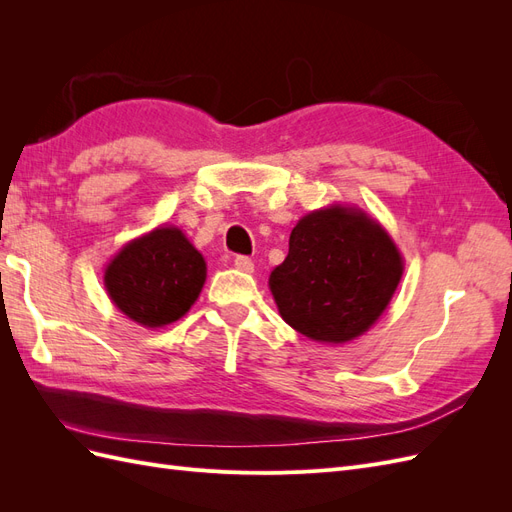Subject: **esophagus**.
Wrapping results in <instances>:
<instances>
[{
	"instance_id": "esophagus-1",
	"label": "esophagus",
	"mask_w": 512,
	"mask_h": 512,
	"mask_svg": "<svg viewBox=\"0 0 512 512\" xmlns=\"http://www.w3.org/2000/svg\"><path fill=\"white\" fill-rule=\"evenodd\" d=\"M232 262H235V267H237L239 271H243V273H252V271H254V262H252L250 258H247V256H237Z\"/></svg>"
}]
</instances>
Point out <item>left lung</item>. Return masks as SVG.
Listing matches in <instances>:
<instances>
[{"instance_id": "1", "label": "left lung", "mask_w": 512, "mask_h": 512, "mask_svg": "<svg viewBox=\"0 0 512 512\" xmlns=\"http://www.w3.org/2000/svg\"><path fill=\"white\" fill-rule=\"evenodd\" d=\"M404 258L389 232L359 207L331 205L303 215L288 256L269 275L286 324L320 344H346L389 307Z\"/></svg>"}]
</instances>
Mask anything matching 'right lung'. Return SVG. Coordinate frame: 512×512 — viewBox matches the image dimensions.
Segmentation results:
<instances>
[{"label": "right lung", "mask_w": 512, "mask_h": 512, "mask_svg": "<svg viewBox=\"0 0 512 512\" xmlns=\"http://www.w3.org/2000/svg\"><path fill=\"white\" fill-rule=\"evenodd\" d=\"M207 262L177 226L162 224L128 241L104 269V288L123 316L160 329L190 312Z\"/></svg>", "instance_id": "add662e5"}]
</instances>
